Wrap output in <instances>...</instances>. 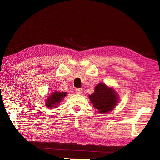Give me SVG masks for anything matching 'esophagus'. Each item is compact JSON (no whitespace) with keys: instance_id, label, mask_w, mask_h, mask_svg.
<instances>
[{"instance_id":"34e87169","label":"esophagus","mask_w":160,"mask_h":160,"mask_svg":"<svg viewBox=\"0 0 160 160\" xmlns=\"http://www.w3.org/2000/svg\"><path fill=\"white\" fill-rule=\"evenodd\" d=\"M76 94H81L82 93V88H76Z\"/></svg>"}]
</instances>
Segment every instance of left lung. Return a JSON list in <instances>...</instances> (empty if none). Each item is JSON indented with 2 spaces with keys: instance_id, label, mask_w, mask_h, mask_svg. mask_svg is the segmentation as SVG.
<instances>
[{
  "instance_id": "8db88e82",
  "label": "left lung",
  "mask_w": 160,
  "mask_h": 160,
  "mask_svg": "<svg viewBox=\"0 0 160 160\" xmlns=\"http://www.w3.org/2000/svg\"><path fill=\"white\" fill-rule=\"evenodd\" d=\"M89 98L100 113H107L116 107L118 96L115 90L105 84L100 83L96 86L94 93L89 95Z\"/></svg>"
}]
</instances>
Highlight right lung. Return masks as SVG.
I'll use <instances>...</instances> for the list:
<instances>
[{"label":"right lung","instance_id":"add662e5","mask_svg":"<svg viewBox=\"0 0 160 160\" xmlns=\"http://www.w3.org/2000/svg\"><path fill=\"white\" fill-rule=\"evenodd\" d=\"M66 96V92H53L51 94L48 96V99L45 102V106L48 108H56L58 106V104Z\"/></svg>","mask_w":160,"mask_h":160}]
</instances>
